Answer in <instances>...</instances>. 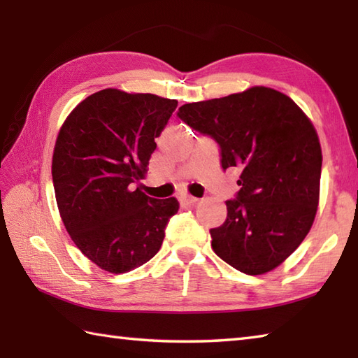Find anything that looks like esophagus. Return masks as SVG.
Wrapping results in <instances>:
<instances>
[{"mask_svg":"<svg viewBox=\"0 0 358 358\" xmlns=\"http://www.w3.org/2000/svg\"><path fill=\"white\" fill-rule=\"evenodd\" d=\"M180 201L183 204H189V206H191V204H195L196 201H199V199H195V196H191V195H181Z\"/></svg>","mask_w":358,"mask_h":358,"instance_id":"34e87169","label":"esophagus"}]
</instances>
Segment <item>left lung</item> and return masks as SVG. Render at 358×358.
I'll use <instances>...</instances> for the list:
<instances>
[{
	"label": "left lung",
	"instance_id": "left-lung-1",
	"mask_svg": "<svg viewBox=\"0 0 358 358\" xmlns=\"http://www.w3.org/2000/svg\"><path fill=\"white\" fill-rule=\"evenodd\" d=\"M177 115L215 140L223 171H241L226 222L210 229L214 252L248 275L277 268L317 214L322 148L313 123L291 98L263 86L185 104Z\"/></svg>",
	"mask_w": 358,
	"mask_h": 358
}]
</instances>
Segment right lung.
<instances>
[{"label": "right lung", "instance_id": "right-lung-1", "mask_svg": "<svg viewBox=\"0 0 358 358\" xmlns=\"http://www.w3.org/2000/svg\"><path fill=\"white\" fill-rule=\"evenodd\" d=\"M177 100L104 89L83 100L59 129L52 158L66 231L90 262L126 273L149 262L178 201L134 189L144 178Z\"/></svg>", "mask_w": 358, "mask_h": 358}]
</instances>
